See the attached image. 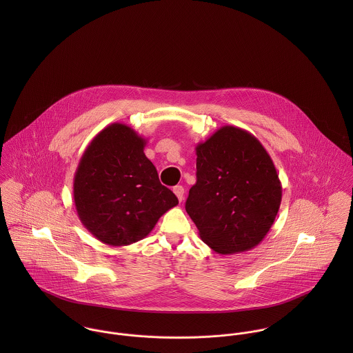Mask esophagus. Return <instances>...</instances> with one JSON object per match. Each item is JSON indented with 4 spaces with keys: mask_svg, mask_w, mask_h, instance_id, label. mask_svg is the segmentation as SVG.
<instances>
[{
    "mask_svg": "<svg viewBox=\"0 0 353 353\" xmlns=\"http://www.w3.org/2000/svg\"><path fill=\"white\" fill-rule=\"evenodd\" d=\"M172 190H174L175 196L178 197V200L182 201V200H183V196H185V189H183V186H175Z\"/></svg>",
    "mask_w": 353,
    "mask_h": 353,
    "instance_id": "1",
    "label": "esophagus"
}]
</instances>
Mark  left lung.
I'll return each instance as SVG.
<instances>
[{"label":"left lung","mask_w":353,"mask_h":353,"mask_svg":"<svg viewBox=\"0 0 353 353\" xmlns=\"http://www.w3.org/2000/svg\"><path fill=\"white\" fill-rule=\"evenodd\" d=\"M197 182L186 212L202 242L219 254L249 252L272 228L281 182L272 157L250 132L225 125L199 143Z\"/></svg>","instance_id":"left-lung-1"}]
</instances>
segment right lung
I'll use <instances>...</instances> for the list:
<instances>
[{
  "instance_id": "right-lung-1",
  "label": "right lung",
  "mask_w": 353,
  "mask_h": 353,
  "mask_svg": "<svg viewBox=\"0 0 353 353\" xmlns=\"http://www.w3.org/2000/svg\"><path fill=\"white\" fill-rule=\"evenodd\" d=\"M147 140L125 123L101 130L83 153L73 179V200L83 225L104 245L129 246L150 235L178 205L163 186Z\"/></svg>"
}]
</instances>
